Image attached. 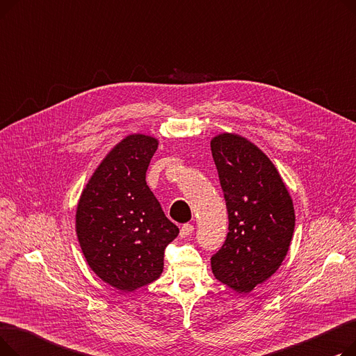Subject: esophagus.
Returning <instances> with one entry per match:
<instances>
[{
	"label": "esophagus",
	"instance_id": "obj_1",
	"mask_svg": "<svg viewBox=\"0 0 356 356\" xmlns=\"http://www.w3.org/2000/svg\"><path fill=\"white\" fill-rule=\"evenodd\" d=\"M193 225H191V223H184V225L180 228V236L181 238H186L193 234Z\"/></svg>",
	"mask_w": 356,
	"mask_h": 356
}]
</instances>
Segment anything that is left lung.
<instances>
[{
    "mask_svg": "<svg viewBox=\"0 0 356 356\" xmlns=\"http://www.w3.org/2000/svg\"><path fill=\"white\" fill-rule=\"evenodd\" d=\"M229 232L211 258L212 273L238 293L263 284L284 261L294 232L293 199L263 149L235 133L211 140Z\"/></svg>",
    "mask_w": 356,
    "mask_h": 356,
    "instance_id": "left-lung-1",
    "label": "left lung"
}]
</instances>
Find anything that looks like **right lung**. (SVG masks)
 I'll return each mask as SVG.
<instances>
[{"mask_svg":"<svg viewBox=\"0 0 356 356\" xmlns=\"http://www.w3.org/2000/svg\"><path fill=\"white\" fill-rule=\"evenodd\" d=\"M157 147L152 136L122 138L93 172L76 208V235L88 266L125 293L156 282L164 250L179 235L145 181Z\"/></svg>","mask_w":356,"mask_h":356,"instance_id":"obj_1","label":"right lung"}]
</instances>
